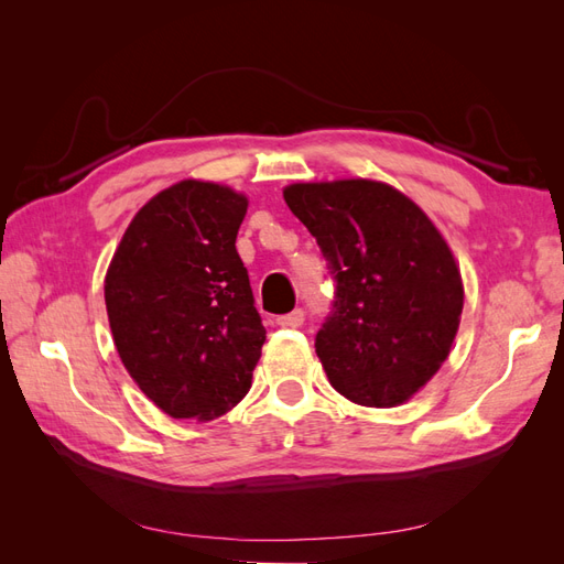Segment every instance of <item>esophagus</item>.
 <instances>
[{
    "label": "esophagus",
    "mask_w": 564,
    "mask_h": 564,
    "mask_svg": "<svg viewBox=\"0 0 564 564\" xmlns=\"http://www.w3.org/2000/svg\"><path fill=\"white\" fill-rule=\"evenodd\" d=\"M303 322H305V313H303V308H296L294 313H289V315L278 317V324H280V327H289V329H299Z\"/></svg>",
    "instance_id": "esophagus-1"
}]
</instances>
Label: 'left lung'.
Segmentation results:
<instances>
[{
    "label": "left lung",
    "instance_id": "obj_1",
    "mask_svg": "<svg viewBox=\"0 0 564 564\" xmlns=\"http://www.w3.org/2000/svg\"><path fill=\"white\" fill-rule=\"evenodd\" d=\"M284 202L334 280L332 313L315 336L329 383L357 404H402L447 360L464 311L447 242L386 183H296Z\"/></svg>",
    "mask_w": 564,
    "mask_h": 564
}]
</instances>
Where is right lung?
I'll return each instance as SVG.
<instances>
[{"instance_id": "1", "label": "right lung", "mask_w": 564, "mask_h": 564, "mask_svg": "<svg viewBox=\"0 0 564 564\" xmlns=\"http://www.w3.org/2000/svg\"><path fill=\"white\" fill-rule=\"evenodd\" d=\"M247 197L181 181L133 216L106 275L119 357L174 419L226 414L251 388L265 329L235 249Z\"/></svg>"}]
</instances>
